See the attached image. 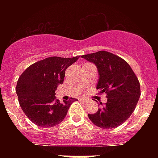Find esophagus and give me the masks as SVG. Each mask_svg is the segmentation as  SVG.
I'll use <instances>...</instances> for the list:
<instances>
[{
	"label": "esophagus",
	"mask_w": 158,
	"mask_h": 158,
	"mask_svg": "<svg viewBox=\"0 0 158 158\" xmlns=\"http://www.w3.org/2000/svg\"><path fill=\"white\" fill-rule=\"evenodd\" d=\"M79 100H80V101H84V102H85L87 100L86 98H79Z\"/></svg>",
	"instance_id": "1"
}]
</instances>
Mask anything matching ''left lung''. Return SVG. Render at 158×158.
<instances>
[{
    "mask_svg": "<svg viewBox=\"0 0 158 158\" xmlns=\"http://www.w3.org/2000/svg\"><path fill=\"white\" fill-rule=\"evenodd\" d=\"M96 64L99 79L97 89L106 94L107 102L95 114H89L94 125L103 129L120 126L134 112L140 94V84L130 64L121 57L106 51L84 55Z\"/></svg>",
    "mask_w": 158,
    "mask_h": 158,
    "instance_id": "obj_1",
    "label": "left lung"
}]
</instances>
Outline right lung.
<instances>
[{
	"label": "right lung",
	"mask_w": 158,
	"mask_h": 158,
	"mask_svg": "<svg viewBox=\"0 0 158 158\" xmlns=\"http://www.w3.org/2000/svg\"><path fill=\"white\" fill-rule=\"evenodd\" d=\"M79 56H52L33 63L22 73L16 85L20 107L27 117L43 128L56 126L66 116L74 99L60 103L55 97L58 84H63L64 72Z\"/></svg>",
	"instance_id": "add662e5"
}]
</instances>
